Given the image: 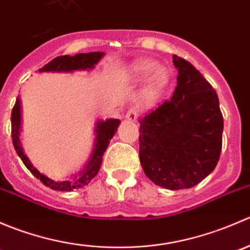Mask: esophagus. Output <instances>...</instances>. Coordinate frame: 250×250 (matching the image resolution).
<instances>
[{"instance_id": "esophagus-1", "label": "esophagus", "mask_w": 250, "mask_h": 250, "mask_svg": "<svg viewBox=\"0 0 250 250\" xmlns=\"http://www.w3.org/2000/svg\"><path fill=\"white\" fill-rule=\"evenodd\" d=\"M125 120L129 121V122H135L138 120V110L135 107H132L125 115Z\"/></svg>"}]
</instances>
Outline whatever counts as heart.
<instances>
[{
    "instance_id": "heart-1",
    "label": "heart",
    "mask_w": 250,
    "mask_h": 250,
    "mask_svg": "<svg viewBox=\"0 0 250 250\" xmlns=\"http://www.w3.org/2000/svg\"><path fill=\"white\" fill-rule=\"evenodd\" d=\"M132 75L138 80L148 77L147 83L143 90V97L147 103L157 102L170 80L167 67L160 66L158 62L148 58L137 60L132 65Z\"/></svg>"
}]
</instances>
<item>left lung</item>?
Wrapping results in <instances>:
<instances>
[{"label": "left lung", "instance_id": "8db88e82", "mask_svg": "<svg viewBox=\"0 0 250 250\" xmlns=\"http://www.w3.org/2000/svg\"><path fill=\"white\" fill-rule=\"evenodd\" d=\"M173 97L141 118L139 158L151 181L168 190L197 185L218 165L224 118L210 83L193 65L173 55Z\"/></svg>", "mask_w": 250, "mask_h": 250}]
</instances>
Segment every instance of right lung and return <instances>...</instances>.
Here are the masks:
<instances>
[{"mask_svg": "<svg viewBox=\"0 0 250 250\" xmlns=\"http://www.w3.org/2000/svg\"><path fill=\"white\" fill-rule=\"evenodd\" d=\"M105 55L104 52H92V53H80V54L70 57V55H60L54 58L52 62L44 65L39 72H72V71H84V70H92L98 62H100ZM12 140H13L14 148H16L18 156L21 158L25 167L30 170L37 179L42 181L44 185L50 188L52 190L57 191H72L82 188L83 186L88 185L93 178L97 175L102 167L103 156L109 146L110 140L115 135L117 127L120 125L121 121L117 118H107L105 121H98L95 123V143L94 148L92 151L89 161L84 165L82 170L75 174L72 178L66 179L62 181H54L48 176L43 175L32 166L27 156L24 153V150L20 144V129H21V106H20V99L17 98L16 105L12 110Z\"/></svg>", "mask_w": 250, "mask_h": 250, "instance_id": "right-lung-1", "label": "right lung"}]
</instances>
